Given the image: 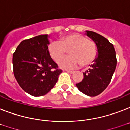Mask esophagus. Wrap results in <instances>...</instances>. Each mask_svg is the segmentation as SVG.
<instances>
[{
    "label": "esophagus",
    "mask_w": 130,
    "mask_h": 130,
    "mask_svg": "<svg viewBox=\"0 0 130 130\" xmlns=\"http://www.w3.org/2000/svg\"><path fill=\"white\" fill-rule=\"evenodd\" d=\"M66 71H67V73H70V74H72V73H74V71H70V70H66Z\"/></svg>",
    "instance_id": "esophagus-1"
}]
</instances>
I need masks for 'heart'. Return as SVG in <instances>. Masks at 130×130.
I'll return each mask as SVG.
<instances>
[{"mask_svg":"<svg viewBox=\"0 0 130 130\" xmlns=\"http://www.w3.org/2000/svg\"><path fill=\"white\" fill-rule=\"evenodd\" d=\"M67 50L70 55L58 62L59 66L64 69H75L81 64L84 66L90 65L98 55L96 43L80 34H69L64 36L61 41L55 40L49 44V54L55 61L60 59Z\"/></svg>","mask_w":130,"mask_h":130,"instance_id":"heart-1","label":"heart"}]
</instances>
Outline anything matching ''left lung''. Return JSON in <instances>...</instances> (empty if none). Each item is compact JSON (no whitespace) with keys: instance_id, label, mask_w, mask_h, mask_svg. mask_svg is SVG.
Instances as JSON below:
<instances>
[{"instance_id":"left-lung-1","label":"left lung","mask_w":130,"mask_h":130,"mask_svg":"<svg viewBox=\"0 0 130 130\" xmlns=\"http://www.w3.org/2000/svg\"><path fill=\"white\" fill-rule=\"evenodd\" d=\"M98 48V57L93 65L83 73L84 78L76 84L79 90L89 96H96L103 92L110 83L117 65V59L113 45L99 34L86 31Z\"/></svg>"}]
</instances>
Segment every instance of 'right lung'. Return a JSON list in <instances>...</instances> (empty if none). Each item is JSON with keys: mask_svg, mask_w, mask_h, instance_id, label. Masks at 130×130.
<instances>
[{"mask_svg": "<svg viewBox=\"0 0 130 130\" xmlns=\"http://www.w3.org/2000/svg\"><path fill=\"white\" fill-rule=\"evenodd\" d=\"M48 35L24 40L13 53V73L23 90L34 96L46 94L56 84L62 70L50 56Z\"/></svg>", "mask_w": 130, "mask_h": 130, "instance_id": "obj_1", "label": "right lung"}]
</instances>
